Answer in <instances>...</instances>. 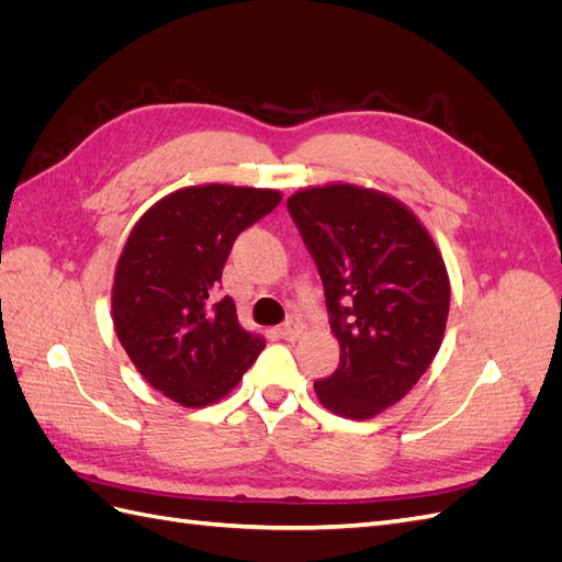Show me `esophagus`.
<instances>
[{
  "label": "esophagus",
  "instance_id": "34e87169",
  "mask_svg": "<svg viewBox=\"0 0 562 562\" xmlns=\"http://www.w3.org/2000/svg\"><path fill=\"white\" fill-rule=\"evenodd\" d=\"M302 330H304V323L297 316H288L283 326L279 328V335L283 339H291V342H293V339H297L302 335Z\"/></svg>",
  "mask_w": 562,
  "mask_h": 562
}]
</instances>
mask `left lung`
Wrapping results in <instances>:
<instances>
[{"instance_id":"obj_1","label":"left lung","mask_w":562,"mask_h":562,"mask_svg":"<svg viewBox=\"0 0 562 562\" xmlns=\"http://www.w3.org/2000/svg\"><path fill=\"white\" fill-rule=\"evenodd\" d=\"M288 213L326 291L339 366L314 391L323 407L370 419L427 372L446 335L450 279L417 215L370 187H304Z\"/></svg>"}]
</instances>
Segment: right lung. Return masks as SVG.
I'll list each match as a JSON object with an SVG mask.
<instances>
[{
    "label": "right lung",
    "instance_id": "add662e5",
    "mask_svg": "<svg viewBox=\"0 0 562 562\" xmlns=\"http://www.w3.org/2000/svg\"><path fill=\"white\" fill-rule=\"evenodd\" d=\"M279 201V190L260 187H182L143 213L119 255V342L140 375L182 407L225 398L265 349L260 335L241 328L234 300L213 293L236 236Z\"/></svg>",
    "mask_w": 562,
    "mask_h": 562
}]
</instances>
